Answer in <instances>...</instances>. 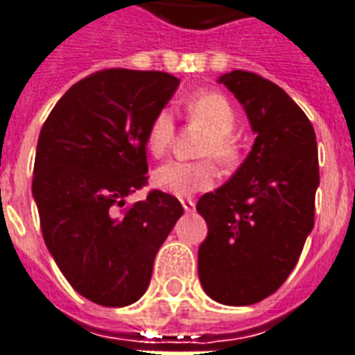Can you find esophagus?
Instances as JSON below:
<instances>
[{
	"label": "esophagus",
	"mask_w": 355,
	"mask_h": 355,
	"mask_svg": "<svg viewBox=\"0 0 355 355\" xmlns=\"http://www.w3.org/2000/svg\"><path fill=\"white\" fill-rule=\"evenodd\" d=\"M182 207H184L186 212L196 211V201L193 199H182Z\"/></svg>",
	"instance_id": "34e87169"
}]
</instances>
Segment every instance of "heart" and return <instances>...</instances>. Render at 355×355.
<instances>
[{
	"label": "heart",
	"instance_id": "obj_1",
	"mask_svg": "<svg viewBox=\"0 0 355 355\" xmlns=\"http://www.w3.org/2000/svg\"><path fill=\"white\" fill-rule=\"evenodd\" d=\"M186 116L193 124L203 125L207 133L199 143V156H212L218 164H233L239 156V148L233 130L237 124V114L227 97L216 92H199L186 101ZM175 116L169 109H159L146 130V150L152 156H164L175 139ZM214 167L209 159L199 162H167L152 173V184L157 190L186 198L198 191L209 190L214 184Z\"/></svg>",
	"mask_w": 355,
	"mask_h": 355
}]
</instances>
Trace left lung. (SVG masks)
I'll return each mask as SVG.
<instances>
[{"instance_id": "left-lung-1", "label": "left lung", "mask_w": 355, "mask_h": 355, "mask_svg": "<svg viewBox=\"0 0 355 355\" xmlns=\"http://www.w3.org/2000/svg\"><path fill=\"white\" fill-rule=\"evenodd\" d=\"M220 84L241 101L256 141L235 175L198 201L209 227L198 271L209 297L244 306L284 284L314 227L316 133L301 107L258 73L231 71Z\"/></svg>"}]
</instances>
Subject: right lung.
I'll return each instance as SVG.
<instances>
[{"label": "right lung", "instance_id": "obj_1", "mask_svg": "<svg viewBox=\"0 0 355 355\" xmlns=\"http://www.w3.org/2000/svg\"><path fill=\"white\" fill-rule=\"evenodd\" d=\"M177 77L162 71L101 69L65 92L43 124L31 191L52 258L83 297L128 306L143 295L152 265L184 209L150 190L146 130Z\"/></svg>", "mask_w": 355, "mask_h": 355}]
</instances>
